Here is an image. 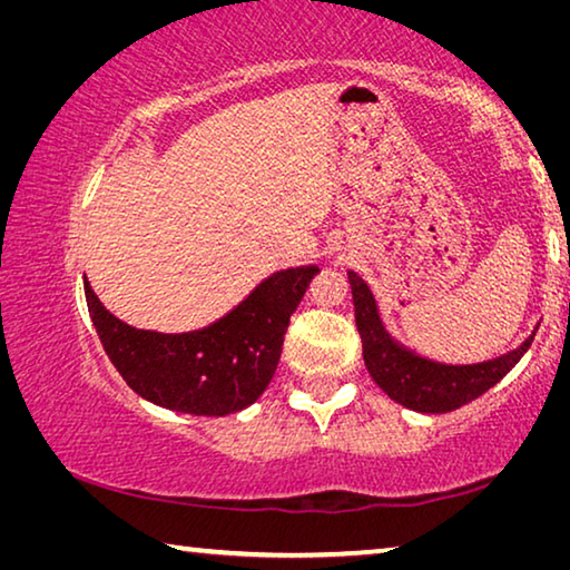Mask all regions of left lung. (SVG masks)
Segmentation results:
<instances>
[{"label":"left lung","instance_id":"8db88e82","mask_svg":"<svg viewBox=\"0 0 570 570\" xmlns=\"http://www.w3.org/2000/svg\"><path fill=\"white\" fill-rule=\"evenodd\" d=\"M350 284L366 370L394 402L414 412L442 414L478 400L480 394L495 387L533 344L535 332L518 350L480 364H442L424 360V356L404 350L384 330L377 302L362 276L350 272Z\"/></svg>","mask_w":570,"mask_h":570}]
</instances>
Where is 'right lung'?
<instances>
[{
	"mask_svg": "<svg viewBox=\"0 0 570 570\" xmlns=\"http://www.w3.org/2000/svg\"><path fill=\"white\" fill-rule=\"evenodd\" d=\"M320 266H298L264 278L224 320L186 334L135 330L95 296L85 298L115 370L132 392L160 407L224 417L262 397L282 356L288 320Z\"/></svg>",
	"mask_w": 570,
	"mask_h": 570,
	"instance_id": "right-lung-1",
	"label": "right lung"
}]
</instances>
